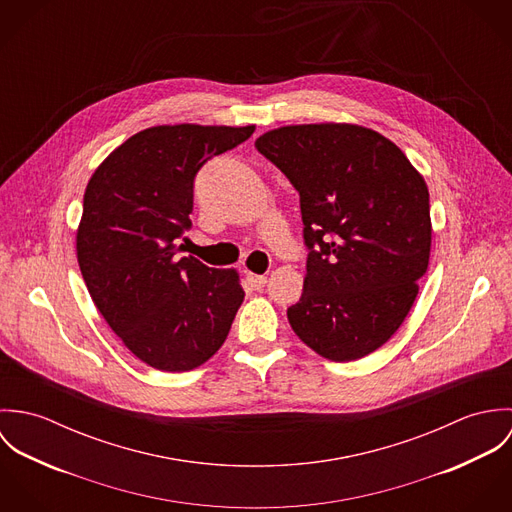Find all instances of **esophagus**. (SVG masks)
<instances>
[{
	"label": "esophagus",
	"mask_w": 512,
	"mask_h": 512,
	"mask_svg": "<svg viewBox=\"0 0 512 512\" xmlns=\"http://www.w3.org/2000/svg\"><path fill=\"white\" fill-rule=\"evenodd\" d=\"M246 280H248V284H250L254 290H262V288L266 286V282H268L266 276H258V274H246Z\"/></svg>",
	"instance_id": "obj_1"
}]
</instances>
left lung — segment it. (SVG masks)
I'll return each mask as SVG.
<instances>
[{
  "label": "left lung",
  "mask_w": 512,
  "mask_h": 512,
  "mask_svg": "<svg viewBox=\"0 0 512 512\" xmlns=\"http://www.w3.org/2000/svg\"><path fill=\"white\" fill-rule=\"evenodd\" d=\"M254 146L299 193L307 262L288 307L295 335L331 361L366 357L402 325L428 270L426 181L363 126H286Z\"/></svg>",
  "instance_id": "8db88e82"
}]
</instances>
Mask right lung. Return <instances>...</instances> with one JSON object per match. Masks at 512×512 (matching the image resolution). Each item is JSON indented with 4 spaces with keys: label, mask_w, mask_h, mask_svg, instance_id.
<instances>
[{
    "label": "right lung",
    "mask_w": 512,
    "mask_h": 512,
    "mask_svg": "<svg viewBox=\"0 0 512 512\" xmlns=\"http://www.w3.org/2000/svg\"><path fill=\"white\" fill-rule=\"evenodd\" d=\"M254 126H155L132 136L88 181L76 254L98 311L146 365L185 372L224 343L244 290L234 270L179 256L201 167Z\"/></svg>",
    "instance_id": "right-lung-1"
}]
</instances>
